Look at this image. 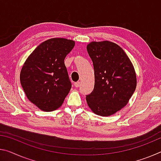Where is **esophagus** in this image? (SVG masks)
<instances>
[{"label": "esophagus", "instance_id": "1", "mask_svg": "<svg viewBox=\"0 0 161 161\" xmlns=\"http://www.w3.org/2000/svg\"><path fill=\"white\" fill-rule=\"evenodd\" d=\"M80 85H81V82H80V81H76V82L75 83V86H76V88L80 87Z\"/></svg>", "mask_w": 161, "mask_h": 161}]
</instances>
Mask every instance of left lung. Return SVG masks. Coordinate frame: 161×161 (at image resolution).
<instances>
[{
    "label": "left lung",
    "instance_id": "left-lung-1",
    "mask_svg": "<svg viewBox=\"0 0 161 161\" xmlns=\"http://www.w3.org/2000/svg\"><path fill=\"white\" fill-rule=\"evenodd\" d=\"M86 50L94 70V90L86 96V103L97 115H113L126 106L136 90L135 68L124 50L115 43L92 42Z\"/></svg>",
    "mask_w": 161,
    "mask_h": 161
}]
</instances>
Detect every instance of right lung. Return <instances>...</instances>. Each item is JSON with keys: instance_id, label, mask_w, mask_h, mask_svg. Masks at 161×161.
<instances>
[{"instance_id": "right-lung-1", "label": "right lung", "mask_w": 161, "mask_h": 161, "mask_svg": "<svg viewBox=\"0 0 161 161\" xmlns=\"http://www.w3.org/2000/svg\"><path fill=\"white\" fill-rule=\"evenodd\" d=\"M75 45L73 40L53 38L35 48L20 73L23 90L38 108L52 112L62 105L71 84L64 58Z\"/></svg>"}]
</instances>
